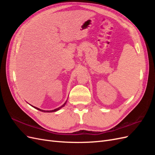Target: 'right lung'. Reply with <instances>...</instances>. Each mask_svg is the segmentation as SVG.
I'll use <instances>...</instances> for the list:
<instances>
[{"label": "right lung", "mask_w": 155, "mask_h": 155, "mask_svg": "<svg viewBox=\"0 0 155 155\" xmlns=\"http://www.w3.org/2000/svg\"><path fill=\"white\" fill-rule=\"evenodd\" d=\"M67 101L64 103V104L61 106V107H59V108H58V109H54V110H41V109H39V108H37V107H34V106H32V107H34L35 109H37V110H40V111H42V112H55V111H57V110H59L61 108V107H64V105H65V104H66V103H67Z\"/></svg>", "instance_id": "obj_1"}]
</instances>
